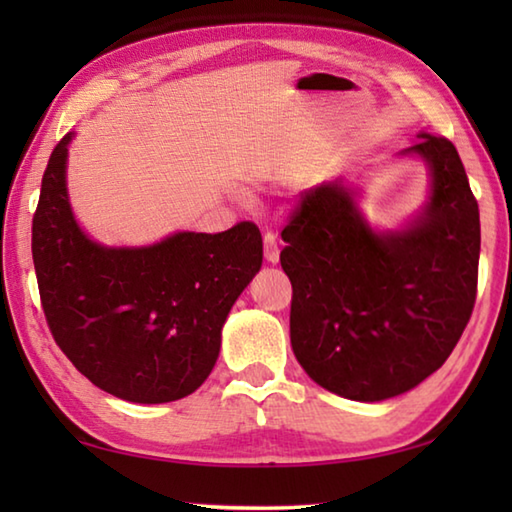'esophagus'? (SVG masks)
Instances as JSON below:
<instances>
[{
	"mask_svg": "<svg viewBox=\"0 0 512 512\" xmlns=\"http://www.w3.org/2000/svg\"><path fill=\"white\" fill-rule=\"evenodd\" d=\"M264 257L268 264L280 262V246H277V237L273 232H266L264 235Z\"/></svg>",
	"mask_w": 512,
	"mask_h": 512,
	"instance_id": "1",
	"label": "esophagus"
}]
</instances>
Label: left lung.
Segmentation results:
<instances>
[{
	"instance_id": "obj_1",
	"label": "left lung",
	"mask_w": 512,
	"mask_h": 512,
	"mask_svg": "<svg viewBox=\"0 0 512 512\" xmlns=\"http://www.w3.org/2000/svg\"><path fill=\"white\" fill-rule=\"evenodd\" d=\"M402 155L429 167L427 203L400 230L363 219L343 178L309 189L284 225L291 348L318 386L381 402L447 361L472 316L479 280V205L456 146L420 133Z\"/></svg>"
}]
</instances>
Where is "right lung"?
<instances>
[{
    "label": "right lung",
    "instance_id": "right-lung-1",
    "mask_svg": "<svg viewBox=\"0 0 512 512\" xmlns=\"http://www.w3.org/2000/svg\"><path fill=\"white\" fill-rule=\"evenodd\" d=\"M56 144L33 214V266L58 348L101 391L135 404L192 395L221 350L232 305L262 268L250 221L205 235L176 232L153 246L108 248L76 223L67 146Z\"/></svg>",
    "mask_w": 512,
    "mask_h": 512
}]
</instances>
